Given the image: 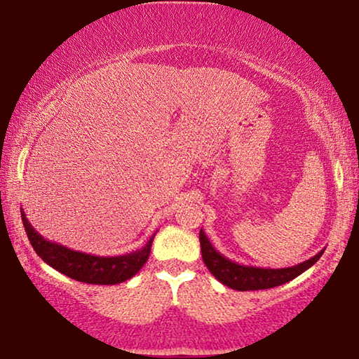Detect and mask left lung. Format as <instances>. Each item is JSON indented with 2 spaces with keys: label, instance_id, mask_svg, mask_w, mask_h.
<instances>
[{
  "label": "left lung",
  "instance_id": "obj_1",
  "mask_svg": "<svg viewBox=\"0 0 359 359\" xmlns=\"http://www.w3.org/2000/svg\"><path fill=\"white\" fill-rule=\"evenodd\" d=\"M200 245L203 261L211 274L224 285L233 288L238 292L247 290H266V288L279 287L282 283L290 282L304 271L309 269L318 259L323 256L324 250H320L318 255L309 258L303 263L292 267H282V269H269V267H256V266H243L231 261L226 256H222L212 247L206 233L200 231Z\"/></svg>",
  "mask_w": 359,
  "mask_h": 359
}]
</instances>
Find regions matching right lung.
I'll return each mask as SVG.
<instances>
[{
    "instance_id": "obj_1",
    "label": "right lung",
    "mask_w": 359,
    "mask_h": 359,
    "mask_svg": "<svg viewBox=\"0 0 359 359\" xmlns=\"http://www.w3.org/2000/svg\"><path fill=\"white\" fill-rule=\"evenodd\" d=\"M20 214H22L27 237H29L35 253L53 269L60 271L61 274L79 282L95 283V285H116V283L126 282L142 269L143 264L148 261L149 251H151L154 235L148 240L145 247L132 251V253L122 256L87 255L43 238L32 227L24 211Z\"/></svg>"
}]
</instances>
